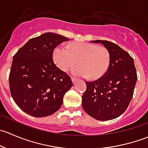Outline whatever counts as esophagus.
<instances>
[{"label": "esophagus", "mask_w": 148, "mask_h": 148, "mask_svg": "<svg viewBox=\"0 0 148 148\" xmlns=\"http://www.w3.org/2000/svg\"><path fill=\"white\" fill-rule=\"evenodd\" d=\"M71 81H72V83L74 84H75L76 82H77V79L73 78V77H71Z\"/></svg>", "instance_id": "1"}]
</instances>
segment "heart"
Masks as SVG:
<instances>
[{
  "instance_id": "1",
  "label": "heart",
  "mask_w": 148,
  "mask_h": 148,
  "mask_svg": "<svg viewBox=\"0 0 148 148\" xmlns=\"http://www.w3.org/2000/svg\"><path fill=\"white\" fill-rule=\"evenodd\" d=\"M53 59L63 71H69L78 60L79 66L73 69V75L94 80L101 78L107 72L111 62L107 48L88 42L70 43L67 49L58 46L53 51Z\"/></svg>"
}]
</instances>
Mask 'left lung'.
Wrapping results in <instances>:
<instances>
[{
	"label": "left lung",
	"instance_id": "1",
	"mask_svg": "<svg viewBox=\"0 0 148 148\" xmlns=\"http://www.w3.org/2000/svg\"><path fill=\"white\" fill-rule=\"evenodd\" d=\"M102 44L111 56L107 72L94 82H86V89L82 95V107L94 119L111 120L120 117L127 108L132 97L137 71L130 55L117 44L108 41L96 40Z\"/></svg>",
	"mask_w": 148,
	"mask_h": 148
}]
</instances>
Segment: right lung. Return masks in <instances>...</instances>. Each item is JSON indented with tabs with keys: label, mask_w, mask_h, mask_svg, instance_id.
<instances>
[{
	"label": "right lung",
	"mask_w": 148,
	"mask_h": 148,
	"mask_svg": "<svg viewBox=\"0 0 148 148\" xmlns=\"http://www.w3.org/2000/svg\"><path fill=\"white\" fill-rule=\"evenodd\" d=\"M69 40L59 34L45 33L31 38L13 56L10 94L20 109L30 115L44 117L56 112L73 86L71 78L52 58L56 46Z\"/></svg>",
	"instance_id": "right-lung-1"
}]
</instances>
